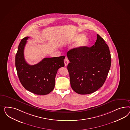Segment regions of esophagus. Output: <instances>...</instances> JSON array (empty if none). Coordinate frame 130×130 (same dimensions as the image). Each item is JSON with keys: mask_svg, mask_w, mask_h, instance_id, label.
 I'll use <instances>...</instances> for the list:
<instances>
[{"mask_svg": "<svg viewBox=\"0 0 130 130\" xmlns=\"http://www.w3.org/2000/svg\"><path fill=\"white\" fill-rule=\"evenodd\" d=\"M69 62V60H68V59L67 58H65V59H64V64H65V66H67V65H68V63Z\"/></svg>", "mask_w": 130, "mask_h": 130, "instance_id": "obj_1", "label": "esophagus"}]
</instances>
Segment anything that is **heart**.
I'll return each instance as SVG.
<instances>
[{
  "label": "heart",
  "mask_w": 130,
  "mask_h": 130,
  "mask_svg": "<svg viewBox=\"0 0 130 130\" xmlns=\"http://www.w3.org/2000/svg\"><path fill=\"white\" fill-rule=\"evenodd\" d=\"M73 41H79L76 46L77 48H82L88 45L89 43V40L85 37V36L83 34H79L75 36L72 39Z\"/></svg>",
  "instance_id": "obj_1"
}]
</instances>
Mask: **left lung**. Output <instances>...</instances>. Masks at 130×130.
I'll list each match as a JSON object with an SVG mask.
<instances>
[{
  "instance_id": "obj_1",
  "label": "left lung",
  "mask_w": 130,
  "mask_h": 130,
  "mask_svg": "<svg viewBox=\"0 0 130 130\" xmlns=\"http://www.w3.org/2000/svg\"><path fill=\"white\" fill-rule=\"evenodd\" d=\"M70 61L67 69L72 90L79 94H89L97 91L105 82L111 65L109 47L97 34L91 47L74 48L67 52Z\"/></svg>"
}]
</instances>
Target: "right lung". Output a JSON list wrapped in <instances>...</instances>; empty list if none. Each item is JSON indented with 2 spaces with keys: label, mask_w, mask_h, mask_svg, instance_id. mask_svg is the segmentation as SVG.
<instances>
[{
  "label": "right lung",
  "mask_w": 130,
  "mask_h": 130,
  "mask_svg": "<svg viewBox=\"0 0 130 130\" xmlns=\"http://www.w3.org/2000/svg\"><path fill=\"white\" fill-rule=\"evenodd\" d=\"M27 37L21 40L15 58L17 74L22 86L28 91L37 95H46L53 90L55 77L58 69L64 66V56L46 58L39 63L30 65L25 60L24 47Z\"/></svg>",
  "instance_id": "obj_1"
}]
</instances>
